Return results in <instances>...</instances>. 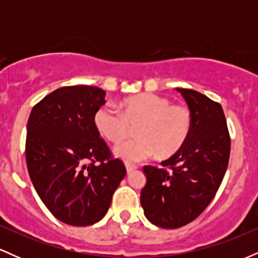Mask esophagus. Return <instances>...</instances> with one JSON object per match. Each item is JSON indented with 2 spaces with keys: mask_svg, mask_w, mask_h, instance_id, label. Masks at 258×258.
<instances>
[{
  "mask_svg": "<svg viewBox=\"0 0 258 258\" xmlns=\"http://www.w3.org/2000/svg\"><path fill=\"white\" fill-rule=\"evenodd\" d=\"M137 168H138L137 165H135V164H130V162H126V170H127V172H128V173H131L132 171L137 170Z\"/></svg>",
  "mask_w": 258,
  "mask_h": 258,
  "instance_id": "esophagus-1",
  "label": "esophagus"
}]
</instances>
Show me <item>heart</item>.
<instances>
[{
	"instance_id": "1",
	"label": "heart",
	"mask_w": 258,
	"mask_h": 258,
	"mask_svg": "<svg viewBox=\"0 0 258 258\" xmlns=\"http://www.w3.org/2000/svg\"><path fill=\"white\" fill-rule=\"evenodd\" d=\"M94 126L106 141L120 143L115 154L127 161H139L155 153L156 158H170L185 144L193 128L189 108L171 104V100L154 93H141L120 102V111L110 105L100 106L94 114Z\"/></svg>"
}]
</instances>
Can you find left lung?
I'll return each instance as SVG.
<instances>
[{
    "label": "left lung",
    "mask_w": 258,
    "mask_h": 258,
    "mask_svg": "<svg viewBox=\"0 0 258 258\" xmlns=\"http://www.w3.org/2000/svg\"><path fill=\"white\" fill-rule=\"evenodd\" d=\"M193 115L188 141L162 167L147 165L142 189L144 215L161 228L176 229L203 214L217 193L230 155V136L220 103L200 92L177 88Z\"/></svg>",
    "instance_id": "obj_1"
}]
</instances>
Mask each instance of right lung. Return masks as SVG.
Masks as SVG:
<instances>
[{
    "label": "right lung",
    "instance_id": "right-lung-1",
    "mask_svg": "<svg viewBox=\"0 0 258 258\" xmlns=\"http://www.w3.org/2000/svg\"><path fill=\"white\" fill-rule=\"evenodd\" d=\"M104 97L93 86H65L35 104L28 120L29 176L49 212L70 226L102 220L126 176L94 126Z\"/></svg>",
    "mask_w": 258,
    "mask_h": 258
}]
</instances>
